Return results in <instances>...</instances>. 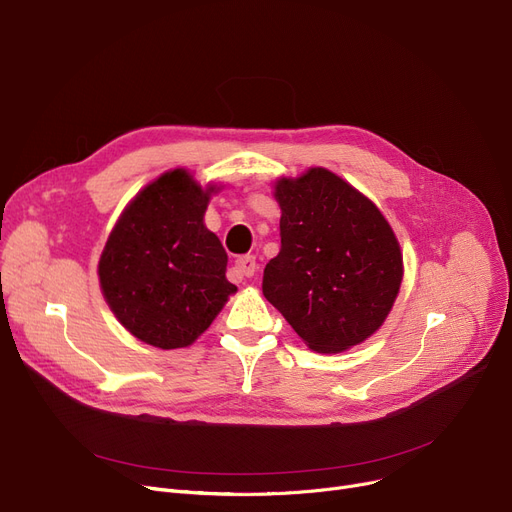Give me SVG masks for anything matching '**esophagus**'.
Listing matches in <instances>:
<instances>
[{
    "instance_id": "esophagus-1",
    "label": "esophagus",
    "mask_w": 512,
    "mask_h": 512,
    "mask_svg": "<svg viewBox=\"0 0 512 512\" xmlns=\"http://www.w3.org/2000/svg\"><path fill=\"white\" fill-rule=\"evenodd\" d=\"M256 269H258V264H256L254 256H250V254L248 256H239L235 260V264H233V275H237V277H254Z\"/></svg>"
}]
</instances>
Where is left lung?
Segmentation results:
<instances>
[{"instance_id": "1", "label": "left lung", "mask_w": 512, "mask_h": 512, "mask_svg": "<svg viewBox=\"0 0 512 512\" xmlns=\"http://www.w3.org/2000/svg\"><path fill=\"white\" fill-rule=\"evenodd\" d=\"M281 250L262 294L321 354L346 352L387 319L402 285L400 243L381 210L321 166L275 183Z\"/></svg>"}]
</instances>
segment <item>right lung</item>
<instances>
[{
  "label": "right lung",
  "instance_id": "1",
  "mask_svg": "<svg viewBox=\"0 0 512 512\" xmlns=\"http://www.w3.org/2000/svg\"><path fill=\"white\" fill-rule=\"evenodd\" d=\"M175 168L145 185L118 216L97 264L102 294L131 335L160 350L187 348L237 287L227 252L204 225L212 193Z\"/></svg>",
  "mask_w": 512,
  "mask_h": 512
}]
</instances>
